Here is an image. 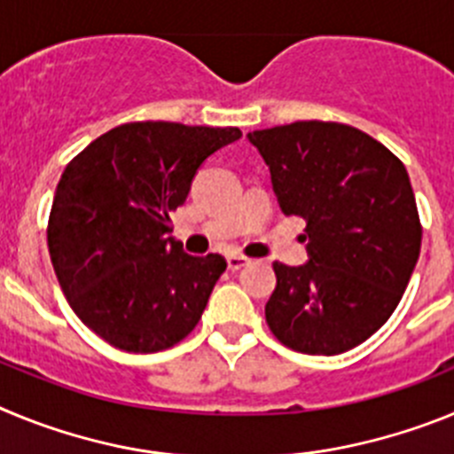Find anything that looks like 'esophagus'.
Listing matches in <instances>:
<instances>
[{
  "label": "esophagus",
  "mask_w": 454,
  "mask_h": 454,
  "mask_svg": "<svg viewBox=\"0 0 454 454\" xmlns=\"http://www.w3.org/2000/svg\"><path fill=\"white\" fill-rule=\"evenodd\" d=\"M247 263H250V259H247V256H243V254H230V256H227V268H230V270H240V268L247 266Z\"/></svg>",
  "instance_id": "1"
}]
</instances>
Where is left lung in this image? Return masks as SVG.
<instances>
[{"label":"left lung","instance_id":"8db88e82","mask_svg":"<svg viewBox=\"0 0 454 454\" xmlns=\"http://www.w3.org/2000/svg\"><path fill=\"white\" fill-rule=\"evenodd\" d=\"M286 215L307 220L309 263L275 262L266 323L304 355H340L395 311L420 254L404 163L350 124L300 120L247 134Z\"/></svg>","mask_w":454,"mask_h":454}]
</instances>
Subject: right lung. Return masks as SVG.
<instances>
[{
    "label": "right lung",
    "instance_id": "obj_1",
    "mask_svg": "<svg viewBox=\"0 0 454 454\" xmlns=\"http://www.w3.org/2000/svg\"><path fill=\"white\" fill-rule=\"evenodd\" d=\"M240 138L236 127L127 122L66 166L47 223L51 263L67 302L106 343L159 352L186 339L227 268L192 256L172 231L207 156Z\"/></svg>",
    "mask_w": 454,
    "mask_h": 454
}]
</instances>
